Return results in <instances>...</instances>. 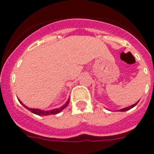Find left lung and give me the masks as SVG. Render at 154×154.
<instances>
[{
	"label": "left lung",
	"mask_w": 154,
	"mask_h": 154,
	"mask_svg": "<svg viewBox=\"0 0 154 154\" xmlns=\"http://www.w3.org/2000/svg\"><path fill=\"white\" fill-rule=\"evenodd\" d=\"M138 102H139V100L137 101V103H134V104H133V105H131V106H127V107H125V108H123V109H120V110H119V111H121V112H124V111H127V110H131V108H133V107H134V106H136V105L137 104V103Z\"/></svg>",
	"instance_id": "1"
}]
</instances>
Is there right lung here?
Masks as SVG:
<instances>
[{
  "label": "right lung",
  "instance_id": "obj_1",
  "mask_svg": "<svg viewBox=\"0 0 154 154\" xmlns=\"http://www.w3.org/2000/svg\"><path fill=\"white\" fill-rule=\"evenodd\" d=\"M19 102H20V103H21L22 105H23L24 107L26 108V109H27L28 110H30V112H32L33 113H34V114H37V115H39V116H48V115H52V114H57V113H59L60 112H61L62 110L64 109L66 106L68 105L69 102H70V99H68V100L66 102V103H65L64 105H63L62 106H60V107L59 108H56V109H54V110H41V109H34V108H29L28 106H25V105L23 104V103H22L21 101L20 100H18Z\"/></svg>",
  "mask_w": 154,
  "mask_h": 154
}]
</instances>
